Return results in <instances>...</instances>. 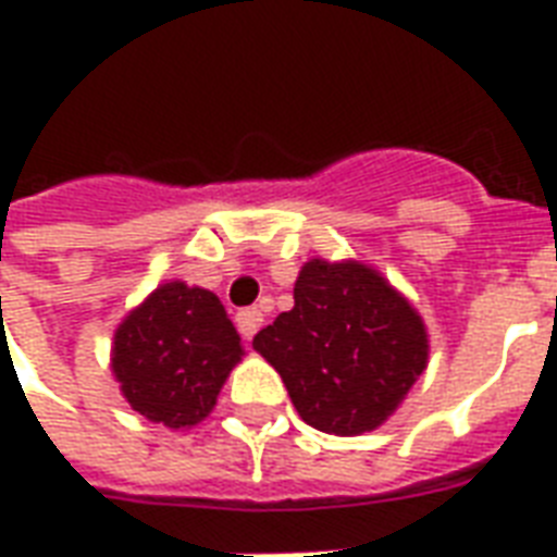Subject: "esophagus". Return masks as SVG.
<instances>
[{
    "instance_id": "1",
    "label": "esophagus",
    "mask_w": 557,
    "mask_h": 557,
    "mask_svg": "<svg viewBox=\"0 0 557 557\" xmlns=\"http://www.w3.org/2000/svg\"><path fill=\"white\" fill-rule=\"evenodd\" d=\"M235 325L242 331L244 339H253V334L262 327V310H256V307H247L242 313L235 315Z\"/></svg>"
}]
</instances>
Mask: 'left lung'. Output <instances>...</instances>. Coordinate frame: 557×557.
<instances>
[{
  "mask_svg": "<svg viewBox=\"0 0 557 557\" xmlns=\"http://www.w3.org/2000/svg\"><path fill=\"white\" fill-rule=\"evenodd\" d=\"M313 430L361 435L382 426L426 367L420 315L373 268L313 259L295 307L253 337Z\"/></svg>",
  "mask_w": 557,
  "mask_h": 557,
  "instance_id": "1",
  "label": "left lung"
}]
</instances>
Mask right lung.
<instances>
[{"mask_svg": "<svg viewBox=\"0 0 557 557\" xmlns=\"http://www.w3.org/2000/svg\"><path fill=\"white\" fill-rule=\"evenodd\" d=\"M242 355L214 292L163 283L115 331L113 373L134 411L182 430L214 409Z\"/></svg>", "mask_w": 557, "mask_h": 557, "instance_id": "1", "label": "right lung"}]
</instances>
